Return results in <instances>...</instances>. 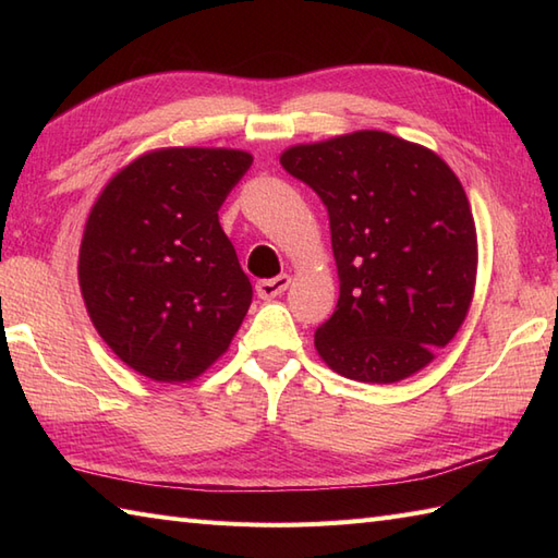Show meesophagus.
I'll list each match as a JSON object with an SVG mask.
<instances>
[{"label": "esophagus", "instance_id": "1", "mask_svg": "<svg viewBox=\"0 0 558 558\" xmlns=\"http://www.w3.org/2000/svg\"><path fill=\"white\" fill-rule=\"evenodd\" d=\"M290 280H292V278L288 276V272H282V276H276V278H268V280H258V282H256L258 298H260V300L278 298V294H282V292L288 290Z\"/></svg>", "mask_w": 558, "mask_h": 558}]
</instances>
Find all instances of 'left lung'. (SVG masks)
<instances>
[{"label":"left lung","mask_w":558,"mask_h":558,"mask_svg":"<svg viewBox=\"0 0 558 558\" xmlns=\"http://www.w3.org/2000/svg\"><path fill=\"white\" fill-rule=\"evenodd\" d=\"M292 177L324 201L340 278L314 345L340 376L396 384L456 338L477 278L470 201L434 150L386 132L292 146Z\"/></svg>","instance_id":"1"}]
</instances>
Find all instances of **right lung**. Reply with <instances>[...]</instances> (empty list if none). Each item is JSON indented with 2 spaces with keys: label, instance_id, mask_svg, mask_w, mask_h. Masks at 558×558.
I'll use <instances>...</instances> for the list:
<instances>
[{
  "label": "right lung",
  "instance_id": "add662e5",
  "mask_svg": "<svg viewBox=\"0 0 558 558\" xmlns=\"http://www.w3.org/2000/svg\"><path fill=\"white\" fill-rule=\"evenodd\" d=\"M254 158L232 148H160L102 189L83 230L78 286L93 326L160 384L204 374L242 326L252 282L218 210Z\"/></svg>",
  "mask_w": 558,
  "mask_h": 558
}]
</instances>
